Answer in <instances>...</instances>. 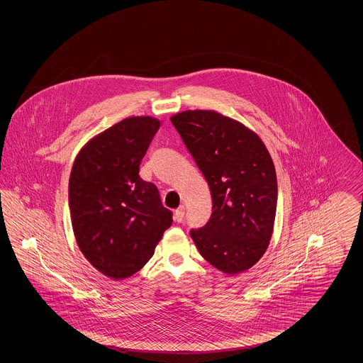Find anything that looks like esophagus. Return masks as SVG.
<instances>
[{
	"label": "esophagus",
	"mask_w": 363,
	"mask_h": 363,
	"mask_svg": "<svg viewBox=\"0 0 363 363\" xmlns=\"http://www.w3.org/2000/svg\"><path fill=\"white\" fill-rule=\"evenodd\" d=\"M184 216H185V208L179 207L178 209H175L174 212V220L177 223H181L184 220Z\"/></svg>",
	"instance_id": "esophagus-1"
}]
</instances>
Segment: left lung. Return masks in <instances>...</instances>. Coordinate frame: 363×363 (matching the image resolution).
Masks as SVG:
<instances>
[{
    "mask_svg": "<svg viewBox=\"0 0 363 363\" xmlns=\"http://www.w3.org/2000/svg\"><path fill=\"white\" fill-rule=\"evenodd\" d=\"M172 123L207 179L212 215L191 228L200 255L235 275L265 253L277 215L275 166L261 138L241 122L212 110H188Z\"/></svg>",
    "mask_w": 363,
    "mask_h": 363,
    "instance_id": "left-lung-1",
    "label": "left lung"
}]
</instances>
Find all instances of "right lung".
<instances>
[{
  "label": "right lung",
  "mask_w": 363,
  "mask_h": 363,
  "mask_svg": "<svg viewBox=\"0 0 363 363\" xmlns=\"http://www.w3.org/2000/svg\"><path fill=\"white\" fill-rule=\"evenodd\" d=\"M160 122L129 117L91 138L69 178L72 227L82 253L104 277H132L154 256L173 223L157 188L140 178V163Z\"/></svg>",
  "instance_id": "right-lung-1"
}]
</instances>
